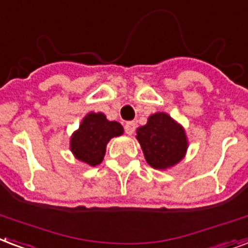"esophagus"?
<instances>
[{
  "label": "esophagus",
  "instance_id": "obj_1",
  "mask_svg": "<svg viewBox=\"0 0 248 248\" xmlns=\"http://www.w3.org/2000/svg\"><path fill=\"white\" fill-rule=\"evenodd\" d=\"M135 129H136V123L133 122H128L125 124V133L126 135L132 136L135 133Z\"/></svg>",
  "mask_w": 248,
  "mask_h": 248
}]
</instances>
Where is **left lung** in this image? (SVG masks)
<instances>
[{"label": "left lung", "mask_w": 248, "mask_h": 248, "mask_svg": "<svg viewBox=\"0 0 248 248\" xmlns=\"http://www.w3.org/2000/svg\"><path fill=\"white\" fill-rule=\"evenodd\" d=\"M145 159L155 170H167L178 165L188 149V139L182 124L166 112H155L136 131Z\"/></svg>", "instance_id": "obj_1"}]
</instances>
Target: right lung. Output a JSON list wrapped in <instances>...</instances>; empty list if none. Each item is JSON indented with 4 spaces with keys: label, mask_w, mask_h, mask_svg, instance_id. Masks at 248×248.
Masks as SVG:
<instances>
[{
    "label": "right lung",
    "mask_w": 248,
    "mask_h": 248,
    "mask_svg": "<svg viewBox=\"0 0 248 248\" xmlns=\"http://www.w3.org/2000/svg\"><path fill=\"white\" fill-rule=\"evenodd\" d=\"M123 133L120 123L109 122L102 112H89L70 137V152L78 161L95 167L103 161L109 140Z\"/></svg>",
    "instance_id": "1"
}]
</instances>
